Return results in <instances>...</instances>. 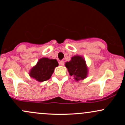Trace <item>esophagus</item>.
<instances>
[{
    "instance_id": "esophagus-1",
    "label": "esophagus",
    "mask_w": 125,
    "mask_h": 125,
    "mask_svg": "<svg viewBox=\"0 0 125 125\" xmlns=\"http://www.w3.org/2000/svg\"><path fill=\"white\" fill-rule=\"evenodd\" d=\"M60 64L62 65V66H63L65 63H64V62L63 61V60H61V61H60Z\"/></svg>"
}]
</instances>
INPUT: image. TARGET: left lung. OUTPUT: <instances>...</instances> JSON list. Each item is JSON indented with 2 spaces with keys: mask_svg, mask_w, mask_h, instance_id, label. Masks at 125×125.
<instances>
[{
  "mask_svg": "<svg viewBox=\"0 0 125 125\" xmlns=\"http://www.w3.org/2000/svg\"><path fill=\"white\" fill-rule=\"evenodd\" d=\"M69 75L73 76L76 81L86 78L88 74V68L86 61L82 56H75L69 62L65 63Z\"/></svg>",
  "mask_w": 125,
  "mask_h": 125,
  "instance_id": "left-lung-1",
  "label": "left lung"
}]
</instances>
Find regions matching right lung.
I'll return each mask as SVG.
<instances>
[{
    "label": "right lung",
    "mask_w": 125,
    "mask_h": 125,
    "mask_svg": "<svg viewBox=\"0 0 125 125\" xmlns=\"http://www.w3.org/2000/svg\"><path fill=\"white\" fill-rule=\"evenodd\" d=\"M58 65L56 59L42 57L39 59L36 65L31 69L29 75L36 81L42 82L50 78L55 68Z\"/></svg>",
    "instance_id": "obj_1"
}]
</instances>
